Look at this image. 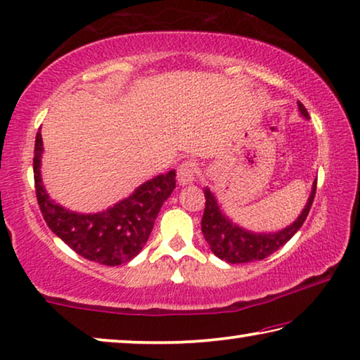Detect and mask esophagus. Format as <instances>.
Returning <instances> with one entry per match:
<instances>
[{"label":"esophagus","mask_w":360,"mask_h":360,"mask_svg":"<svg viewBox=\"0 0 360 360\" xmlns=\"http://www.w3.org/2000/svg\"><path fill=\"white\" fill-rule=\"evenodd\" d=\"M195 175H196V164L193 161H185L179 165L176 169V180L181 186L190 185L195 181Z\"/></svg>","instance_id":"obj_1"}]
</instances>
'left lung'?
Here are the masks:
<instances>
[{"mask_svg": "<svg viewBox=\"0 0 360 360\" xmlns=\"http://www.w3.org/2000/svg\"><path fill=\"white\" fill-rule=\"evenodd\" d=\"M297 108L304 119H309L307 109L297 101ZM315 188H317V179L314 180L311 195L295 222L285 226L278 231H262V233H254L251 230L243 229L236 225L229 215H226L219 206L217 198L206 186L204 188V196H206V209L201 220V230L206 238L211 251L222 261L229 264H245L252 261H261L269 257L270 254L280 250L285 243L291 240V236L301 229L307 214L311 211L314 202Z\"/></svg>", "mask_w": 360, "mask_h": 360, "instance_id": "left-lung-1", "label": "left lung"}]
</instances>
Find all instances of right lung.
Masks as SVG:
<instances>
[{"mask_svg":"<svg viewBox=\"0 0 360 360\" xmlns=\"http://www.w3.org/2000/svg\"><path fill=\"white\" fill-rule=\"evenodd\" d=\"M43 140L35 138L33 176L40 211L46 225L70 250L88 261L120 265L134 259L146 245L162 204L175 190V170L145 181L122 201L95 214H80L53 201L41 180Z\"/></svg>","mask_w":360,"mask_h":360,"instance_id":"add662e5","label":"right lung"}]
</instances>
